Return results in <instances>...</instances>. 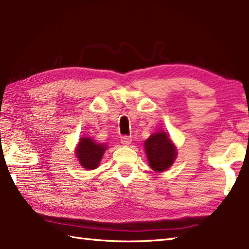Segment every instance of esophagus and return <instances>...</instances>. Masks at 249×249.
Instances as JSON below:
<instances>
[{
  "label": "esophagus",
  "mask_w": 249,
  "mask_h": 249,
  "mask_svg": "<svg viewBox=\"0 0 249 249\" xmlns=\"http://www.w3.org/2000/svg\"><path fill=\"white\" fill-rule=\"evenodd\" d=\"M131 141H132L131 138L128 136H123L122 138H121V143H122L123 145H129Z\"/></svg>",
  "instance_id": "1"
}]
</instances>
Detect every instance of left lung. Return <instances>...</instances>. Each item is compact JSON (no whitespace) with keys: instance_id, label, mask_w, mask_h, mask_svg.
<instances>
[{"instance_id":"1","label":"left lung","mask_w":249,"mask_h":249,"mask_svg":"<svg viewBox=\"0 0 249 249\" xmlns=\"http://www.w3.org/2000/svg\"><path fill=\"white\" fill-rule=\"evenodd\" d=\"M148 164L156 172H164L174 163L177 149L170 136L164 131H158L149 136L144 143Z\"/></svg>"}]
</instances>
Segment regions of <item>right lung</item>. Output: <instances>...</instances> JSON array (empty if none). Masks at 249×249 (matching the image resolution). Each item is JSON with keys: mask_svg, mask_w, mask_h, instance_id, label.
Wrapping results in <instances>:
<instances>
[{"mask_svg": "<svg viewBox=\"0 0 249 249\" xmlns=\"http://www.w3.org/2000/svg\"><path fill=\"white\" fill-rule=\"evenodd\" d=\"M106 148L105 144L96 143L90 137H82L75 149V155L85 170H94L100 164Z\"/></svg>", "mask_w": 249, "mask_h": 249, "instance_id": "obj_1", "label": "right lung"}]
</instances>
